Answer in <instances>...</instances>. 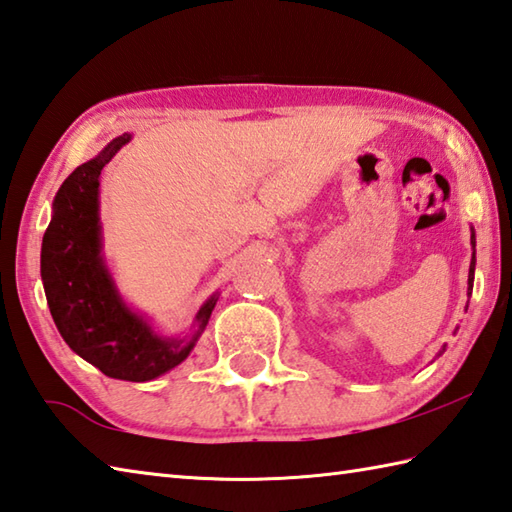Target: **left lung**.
Segmentation results:
<instances>
[{"label": "left lung", "mask_w": 512, "mask_h": 512, "mask_svg": "<svg viewBox=\"0 0 512 512\" xmlns=\"http://www.w3.org/2000/svg\"><path fill=\"white\" fill-rule=\"evenodd\" d=\"M473 247H475V234H473ZM473 274H475V254L471 260V269H468V296H471V291H473Z\"/></svg>", "instance_id": "left-lung-1"}]
</instances>
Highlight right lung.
Masks as SVG:
<instances>
[{
	"mask_svg": "<svg viewBox=\"0 0 512 512\" xmlns=\"http://www.w3.org/2000/svg\"><path fill=\"white\" fill-rule=\"evenodd\" d=\"M128 141L130 134L117 137L59 187L41 243V278L52 320L72 351L110 378L148 382L190 356L216 298L198 309L190 342L156 336L121 302L99 256V176Z\"/></svg>",
	"mask_w": 512,
	"mask_h": 512,
	"instance_id": "obj_1",
	"label": "right lung"
}]
</instances>
